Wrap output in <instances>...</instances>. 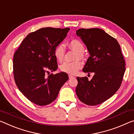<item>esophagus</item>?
Listing matches in <instances>:
<instances>
[{"label": "esophagus", "mask_w": 134, "mask_h": 134, "mask_svg": "<svg viewBox=\"0 0 134 134\" xmlns=\"http://www.w3.org/2000/svg\"><path fill=\"white\" fill-rule=\"evenodd\" d=\"M69 79H72V78H75V76H73V75H69Z\"/></svg>", "instance_id": "obj_1"}]
</instances>
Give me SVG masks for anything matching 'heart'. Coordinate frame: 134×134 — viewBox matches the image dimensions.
I'll return each instance as SVG.
<instances>
[{
    "label": "heart",
    "mask_w": 134,
    "mask_h": 134,
    "mask_svg": "<svg viewBox=\"0 0 134 134\" xmlns=\"http://www.w3.org/2000/svg\"><path fill=\"white\" fill-rule=\"evenodd\" d=\"M69 45L71 49L75 50L76 52L78 53V56L79 58H82L83 53L84 52L85 48L83 44L80 40L77 39H73L69 42ZM65 48L63 44H59L54 49V55L56 59L59 61H61L63 59L64 56ZM83 66L82 62L80 61H76L74 63L65 62L63 63L60 66L59 69L63 72L69 74H76Z\"/></svg>",
    "instance_id": "b5f03b06"
}]
</instances>
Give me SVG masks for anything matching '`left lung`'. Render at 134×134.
I'll return each mask as SVG.
<instances>
[{"label": "left lung", "instance_id": "8db88e82", "mask_svg": "<svg viewBox=\"0 0 134 134\" xmlns=\"http://www.w3.org/2000/svg\"><path fill=\"white\" fill-rule=\"evenodd\" d=\"M76 35L90 55L83 71L94 74L91 80L87 77H77L76 95L86 105H98L120 88L125 71V59L118 42L103 30L80 29Z\"/></svg>", "mask_w": 134, "mask_h": 134}]
</instances>
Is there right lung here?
<instances>
[{
    "label": "right lung",
    "mask_w": 134,
    "mask_h": 134,
    "mask_svg": "<svg viewBox=\"0 0 134 134\" xmlns=\"http://www.w3.org/2000/svg\"><path fill=\"white\" fill-rule=\"evenodd\" d=\"M70 29L44 27L29 34L13 59L16 86L29 100L39 105L52 103L69 79L64 72L45 77L49 70H57L54 49L67 36Z\"/></svg>",
    "instance_id": "add662e5"
}]
</instances>
